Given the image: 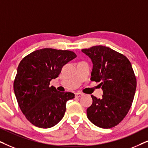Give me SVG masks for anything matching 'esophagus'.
Returning a JSON list of instances; mask_svg holds the SVG:
<instances>
[{
    "label": "esophagus",
    "mask_w": 148,
    "mask_h": 148,
    "mask_svg": "<svg viewBox=\"0 0 148 148\" xmlns=\"http://www.w3.org/2000/svg\"><path fill=\"white\" fill-rule=\"evenodd\" d=\"M83 96V93H75L76 98H80V97H82Z\"/></svg>",
    "instance_id": "34e87169"
}]
</instances>
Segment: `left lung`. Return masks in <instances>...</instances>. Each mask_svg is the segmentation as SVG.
Listing matches in <instances>:
<instances>
[{
  "mask_svg": "<svg viewBox=\"0 0 148 148\" xmlns=\"http://www.w3.org/2000/svg\"><path fill=\"white\" fill-rule=\"evenodd\" d=\"M82 52L93 63L91 80L100 82L103 90L102 99L91 95L88 119L100 128H113L126 117L133 101L136 80L131 63L124 55L106 46H92Z\"/></svg>",
  "mask_w": 148,
  "mask_h": 148,
  "instance_id": "left-lung-1",
  "label": "left lung"
}]
</instances>
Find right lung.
Returning a JSON list of instances; mask_svg holds the SVG:
<instances>
[{"instance_id": "1", "label": "right lung", "mask_w": 148, "mask_h": 148, "mask_svg": "<svg viewBox=\"0 0 148 148\" xmlns=\"http://www.w3.org/2000/svg\"><path fill=\"white\" fill-rule=\"evenodd\" d=\"M76 57L70 50L43 48L31 52L20 61L14 90L20 109L34 126L49 128L61 120L71 92H59L50 82L59 76L64 65Z\"/></svg>"}]
</instances>
